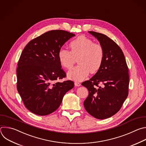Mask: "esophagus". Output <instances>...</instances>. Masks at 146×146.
<instances>
[{"instance_id":"1","label":"esophagus","mask_w":146,"mask_h":146,"mask_svg":"<svg viewBox=\"0 0 146 146\" xmlns=\"http://www.w3.org/2000/svg\"><path fill=\"white\" fill-rule=\"evenodd\" d=\"M74 84H75V86H81V84L79 83V82H77V81H76V82H75V83H74Z\"/></svg>"}]
</instances>
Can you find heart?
Segmentation results:
<instances>
[{
    "instance_id": "1",
    "label": "heart",
    "mask_w": 146,
    "mask_h": 146,
    "mask_svg": "<svg viewBox=\"0 0 146 146\" xmlns=\"http://www.w3.org/2000/svg\"><path fill=\"white\" fill-rule=\"evenodd\" d=\"M71 50L61 48L57 57L60 64L70 69L76 62L78 65L68 72V77L80 81L86 79L90 72L95 73L101 68L104 59L105 52L103 46L84 36H80L70 43Z\"/></svg>"
}]
</instances>
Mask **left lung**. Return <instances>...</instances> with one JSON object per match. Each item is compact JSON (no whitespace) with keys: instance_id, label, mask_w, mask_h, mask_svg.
Instances as JSON below:
<instances>
[{"instance_id":"8db88e82","label":"left lung","mask_w":146,"mask_h":146,"mask_svg":"<svg viewBox=\"0 0 146 146\" xmlns=\"http://www.w3.org/2000/svg\"><path fill=\"white\" fill-rule=\"evenodd\" d=\"M105 52L102 64L97 72L82 85L89 90L84 101L86 111L94 117H111L121 108L128 95L129 76L124 54L120 47L107 36L90 31ZM102 83L103 87L98 84Z\"/></svg>"}]
</instances>
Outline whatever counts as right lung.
Instances as JSON below:
<instances>
[{"mask_svg":"<svg viewBox=\"0 0 146 146\" xmlns=\"http://www.w3.org/2000/svg\"><path fill=\"white\" fill-rule=\"evenodd\" d=\"M75 36L62 30L49 31L31 40L23 49L18 62L17 88L25 107L31 112L40 115L52 113L74 87L72 80H56L66 77L58 52Z\"/></svg>","mask_w":146,"mask_h":146,"instance_id":"right-lung-1","label":"right lung"}]
</instances>
